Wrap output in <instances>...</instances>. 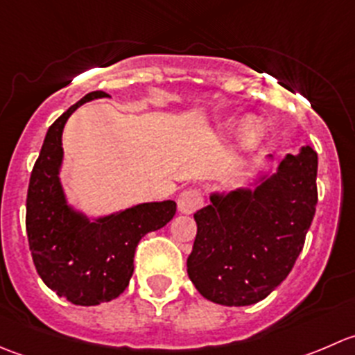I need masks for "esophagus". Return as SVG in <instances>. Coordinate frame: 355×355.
<instances>
[{
    "mask_svg": "<svg viewBox=\"0 0 355 355\" xmlns=\"http://www.w3.org/2000/svg\"><path fill=\"white\" fill-rule=\"evenodd\" d=\"M200 204H202V194L200 191H196V189H189V191L182 192L177 199L178 211L182 214H192L199 209Z\"/></svg>",
    "mask_w": 355,
    "mask_h": 355,
    "instance_id": "34e87169",
    "label": "esophagus"
}]
</instances>
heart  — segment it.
<instances>
[{
    "mask_svg": "<svg viewBox=\"0 0 355 355\" xmlns=\"http://www.w3.org/2000/svg\"><path fill=\"white\" fill-rule=\"evenodd\" d=\"M268 137V125L259 114H244L235 127V148L237 155L254 156L264 146Z\"/></svg>",
    "mask_w": 355,
    "mask_h": 355,
    "instance_id": "heart-1",
    "label": "heart"
}]
</instances>
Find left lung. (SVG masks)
Returning a JSON list of instances; mask_svg holds the SVG:
<instances>
[{"mask_svg":"<svg viewBox=\"0 0 355 355\" xmlns=\"http://www.w3.org/2000/svg\"><path fill=\"white\" fill-rule=\"evenodd\" d=\"M273 156L245 187L211 192L198 223L187 273L204 299L250 306L292 271L318 202V155L302 146L273 170Z\"/></svg>","mask_w":355,"mask_h":355,"instance_id":"obj_1","label":"left lung"}]
</instances>
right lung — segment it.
<instances>
[{
	"label": "right lung",
	"mask_w": 355,
	"mask_h": 355,
	"mask_svg": "<svg viewBox=\"0 0 355 355\" xmlns=\"http://www.w3.org/2000/svg\"><path fill=\"white\" fill-rule=\"evenodd\" d=\"M96 91L68 108L48 128L27 192V237L35 270L46 285L75 306H98L116 299L134 273L141 239L175 216V200L141 202L108 214H92L70 202L62 184L63 128L75 110Z\"/></svg>",
	"instance_id": "add662e5"
}]
</instances>
